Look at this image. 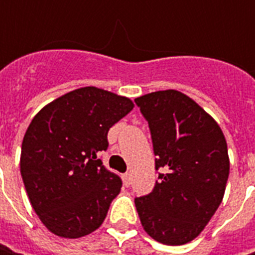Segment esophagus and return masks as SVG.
I'll use <instances>...</instances> for the list:
<instances>
[{"label": "esophagus", "mask_w": 255, "mask_h": 255, "mask_svg": "<svg viewBox=\"0 0 255 255\" xmlns=\"http://www.w3.org/2000/svg\"><path fill=\"white\" fill-rule=\"evenodd\" d=\"M123 183H125V186H126V187H128V186H130V183H132L130 173H125V174H123Z\"/></svg>", "instance_id": "1"}]
</instances>
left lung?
Segmentation results:
<instances>
[{
  "label": "left lung",
  "mask_w": 255,
  "mask_h": 255,
  "mask_svg": "<svg viewBox=\"0 0 255 255\" xmlns=\"http://www.w3.org/2000/svg\"><path fill=\"white\" fill-rule=\"evenodd\" d=\"M134 102L149 125L154 169L153 190L134 204L144 231L167 246L200 234L219 209L230 171L220 126L184 93L159 91Z\"/></svg>",
  "instance_id": "obj_1"
}]
</instances>
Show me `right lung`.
I'll list each match as a JSON object with an SVG mask.
<instances>
[{
	"label": "right lung",
	"instance_id": "1",
	"mask_svg": "<svg viewBox=\"0 0 255 255\" xmlns=\"http://www.w3.org/2000/svg\"><path fill=\"white\" fill-rule=\"evenodd\" d=\"M133 109L130 99L86 86L55 99L29 123L21 149V176L44 226L79 239L105 220L122 187L103 166L108 132Z\"/></svg>",
	"mask_w": 255,
	"mask_h": 255
}]
</instances>
